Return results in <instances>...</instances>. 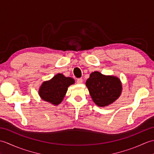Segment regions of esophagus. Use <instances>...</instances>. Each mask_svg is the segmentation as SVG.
<instances>
[{
  "label": "esophagus",
  "instance_id": "1",
  "mask_svg": "<svg viewBox=\"0 0 154 154\" xmlns=\"http://www.w3.org/2000/svg\"><path fill=\"white\" fill-rule=\"evenodd\" d=\"M77 83L78 84L82 83H83V79H81V78H79V79H77Z\"/></svg>",
  "mask_w": 154,
  "mask_h": 154
}]
</instances>
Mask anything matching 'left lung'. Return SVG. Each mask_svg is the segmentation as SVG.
Here are the masks:
<instances>
[{"mask_svg":"<svg viewBox=\"0 0 154 154\" xmlns=\"http://www.w3.org/2000/svg\"><path fill=\"white\" fill-rule=\"evenodd\" d=\"M86 86L93 102L100 107L113 103L122 92V83L119 78L104 75L99 71L91 73Z\"/></svg>","mask_w":154,"mask_h":154,"instance_id":"1","label":"left lung"}]
</instances>
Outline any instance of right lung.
I'll return each mask as SVG.
<instances>
[{"instance_id":"add662e5","label":"right lung","mask_w":154,"mask_h":154,"mask_svg":"<svg viewBox=\"0 0 154 154\" xmlns=\"http://www.w3.org/2000/svg\"><path fill=\"white\" fill-rule=\"evenodd\" d=\"M75 83L71 77L58 73L49 81H44L39 89V95L46 102L57 105L63 100L68 87Z\"/></svg>"}]
</instances>
